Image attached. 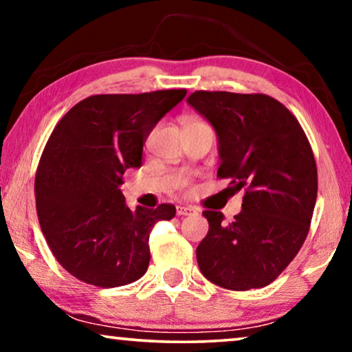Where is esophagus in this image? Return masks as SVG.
<instances>
[{"label": "esophagus", "mask_w": 352, "mask_h": 352, "mask_svg": "<svg viewBox=\"0 0 352 352\" xmlns=\"http://www.w3.org/2000/svg\"><path fill=\"white\" fill-rule=\"evenodd\" d=\"M195 209H192V207H185V206H178L177 207V215L178 217H185V215H191V214H195Z\"/></svg>", "instance_id": "obj_1"}]
</instances>
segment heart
Listing matches in <instances>:
<instances>
[{
	"mask_svg": "<svg viewBox=\"0 0 352 352\" xmlns=\"http://www.w3.org/2000/svg\"><path fill=\"white\" fill-rule=\"evenodd\" d=\"M191 122H201V121H196V120H186L185 124H191Z\"/></svg>",
	"mask_w": 352,
	"mask_h": 352,
	"instance_id": "obj_1",
	"label": "heart"
}]
</instances>
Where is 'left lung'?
Returning <instances> with one entry per match:
<instances>
[{"label":"left lung","mask_w":352,"mask_h":352,"mask_svg":"<svg viewBox=\"0 0 352 352\" xmlns=\"http://www.w3.org/2000/svg\"><path fill=\"white\" fill-rule=\"evenodd\" d=\"M188 103L219 137L217 177L244 190L242 210L225 223L204 210L209 232L196 249L201 273L230 290L273 282L308 236L318 197V167L296 118L265 94L196 91Z\"/></svg>","instance_id":"left-lung-1"}]
</instances>
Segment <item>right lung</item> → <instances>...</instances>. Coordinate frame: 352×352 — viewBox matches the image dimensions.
Here are the masks:
<instances>
[{"instance_id": "right-lung-1", "label": "right lung", "mask_w": 352, "mask_h": 352, "mask_svg": "<svg viewBox=\"0 0 352 352\" xmlns=\"http://www.w3.org/2000/svg\"><path fill=\"white\" fill-rule=\"evenodd\" d=\"M185 89L102 94L84 98L58 121L34 177L39 226L56 260L76 279L127 285L146 273L150 232L175 206L131 210L122 174L142 166L143 143Z\"/></svg>"}]
</instances>
